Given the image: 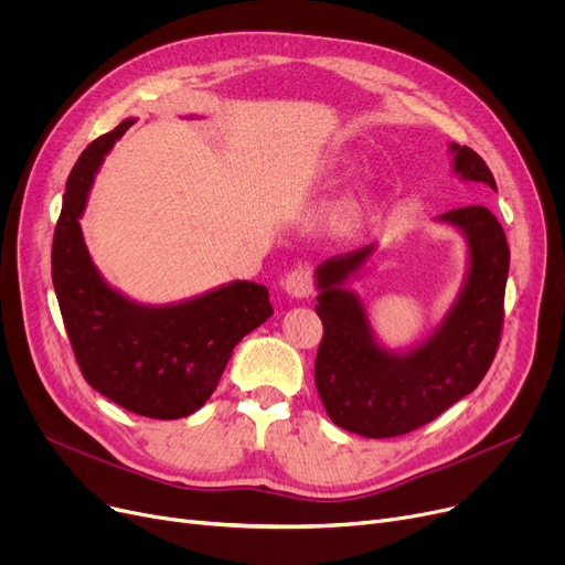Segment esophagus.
I'll return each mask as SVG.
<instances>
[{
    "mask_svg": "<svg viewBox=\"0 0 565 565\" xmlns=\"http://www.w3.org/2000/svg\"><path fill=\"white\" fill-rule=\"evenodd\" d=\"M281 288L290 295V298H295V300L309 298L311 290H313L311 273H309V270H302V267H300V270L288 273L286 279H284V284H281Z\"/></svg>",
    "mask_w": 565,
    "mask_h": 565,
    "instance_id": "1",
    "label": "esophagus"
}]
</instances>
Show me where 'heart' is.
I'll list each match as a JSON object with an SVG mask.
<instances>
[{"label":"heart","mask_w":565,"mask_h":565,"mask_svg":"<svg viewBox=\"0 0 565 565\" xmlns=\"http://www.w3.org/2000/svg\"><path fill=\"white\" fill-rule=\"evenodd\" d=\"M348 160L345 158H334V160H330L328 162V167L324 169H334V167H341V164H345ZM371 205V192H366V190H360V192H352L348 199H343L341 201V205L337 207V213H334V226H339V228H348V226H352L354 222H360V217L366 213V207Z\"/></svg>","instance_id":"b5f03b06"}]
</instances>
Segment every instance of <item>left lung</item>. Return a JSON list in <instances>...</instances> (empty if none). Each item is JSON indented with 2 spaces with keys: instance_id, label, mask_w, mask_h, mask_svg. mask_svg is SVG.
Returning <instances> with one entry per match:
<instances>
[{
  "instance_id": "1",
  "label": "left lung",
  "mask_w": 565,
  "mask_h": 565,
  "mask_svg": "<svg viewBox=\"0 0 565 565\" xmlns=\"http://www.w3.org/2000/svg\"><path fill=\"white\" fill-rule=\"evenodd\" d=\"M449 151L460 181L497 192L481 156L460 143H449ZM437 222L462 233L467 273L437 328L409 348L384 345L364 300L348 288L369 267L375 245L316 267V313L324 330L316 354V390L343 430L371 439L417 430L477 390L494 360L511 263L507 233L486 205L456 207Z\"/></svg>"
}]
</instances>
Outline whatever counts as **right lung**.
<instances>
[{
	"instance_id": "add662e5",
	"label": "right lung",
	"mask_w": 565,
	"mask_h": 565,
	"mask_svg": "<svg viewBox=\"0 0 565 565\" xmlns=\"http://www.w3.org/2000/svg\"><path fill=\"white\" fill-rule=\"evenodd\" d=\"M137 118L88 143L73 167L52 243V284L84 380L141 417L183 419L213 396L233 348L273 316L270 292L231 281L171 305H141L105 281L79 220L94 178Z\"/></svg>"
}]
</instances>
